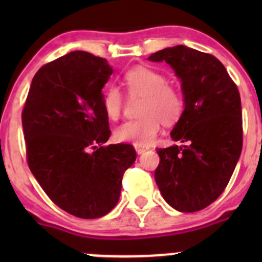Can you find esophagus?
I'll return each instance as SVG.
<instances>
[{"label":"esophagus","mask_w":262,"mask_h":262,"mask_svg":"<svg viewBox=\"0 0 262 262\" xmlns=\"http://www.w3.org/2000/svg\"><path fill=\"white\" fill-rule=\"evenodd\" d=\"M134 147H136V150L138 155H142V153H144L148 149L147 147H142V146H134Z\"/></svg>","instance_id":"obj_1"}]
</instances>
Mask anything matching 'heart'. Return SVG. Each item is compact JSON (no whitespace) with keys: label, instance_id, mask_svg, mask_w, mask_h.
Returning <instances> with one entry per match:
<instances>
[{"label":"heart","instance_id":"heart-1","mask_svg":"<svg viewBox=\"0 0 262 262\" xmlns=\"http://www.w3.org/2000/svg\"><path fill=\"white\" fill-rule=\"evenodd\" d=\"M162 73L148 67H136L124 76V84L132 96H142L139 116L125 121L115 129L119 142L148 146L157 137L163 124H173L184 110V99L180 90L166 83ZM123 109V95L118 87L112 86L104 94V110L110 120H116Z\"/></svg>","mask_w":262,"mask_h":262}]
</instances>
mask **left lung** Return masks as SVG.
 <instances>
[{"instance_id":"left-lung-1","label":"left lung","mask_w":262,"mask_h":262,"mask_svg":"<svg viewBox=\"0 0 262 262\" xmlns=\"http://www.w3.org/2000/svg\"><path fill=\"white\" fill-rule=\"evenodd\" d=\"M181 81L184 112L171 130L181 146L158 148L155 180L163 199L182 213L202 210L223 192L242 150L241 97L224 66L185 46L149 55Z\"/></svg>"}]
</instances>
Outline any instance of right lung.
<instances>
[{"instance_id": "obj_1", "label": "right lung", "mask_w": 262, "mask_h": 262, "mask_svg": "<svg viewBox=\"0 0 262 262\" xmlns=\"http://www.w3.org/2000/svg\"><path fill=\"white\" fill-rule=\"evenodd\" d=\"M113 72L104 58L68 53L35 73L23 110L31 173L54 204L78 218L115 207L137 158L130 144L102 146L112 132L101 90Z\"/></svg>"}]
</instances>
